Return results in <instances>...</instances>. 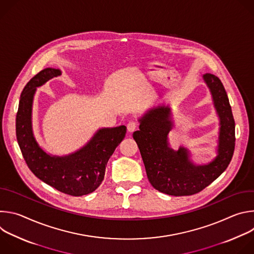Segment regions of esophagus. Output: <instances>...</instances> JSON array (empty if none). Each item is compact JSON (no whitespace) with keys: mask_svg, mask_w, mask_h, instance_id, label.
Instances as JSON below:
<instances>
[{"mask_svg":"<svg viewBox=\"0 0 254 254\" xmlns=\"http://www.w3.org/2000/svg\"><path fill=\"white\" fill-rule=\"evenodd\" d=\"M127 131H128V132H132V131L135 130V128L137 127V123L134 122V121H130V122L127 123Z\"/></svg>","mask_w":254,"mask_h":254,"instance_id":"1","label":"esophagus"}]
</instances>
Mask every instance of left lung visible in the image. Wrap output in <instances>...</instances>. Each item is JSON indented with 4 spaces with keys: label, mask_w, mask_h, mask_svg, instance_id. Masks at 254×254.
<instances>
[{
    "label": "left lung",
    "mask_w": 254,
    "mask_h": 254,
    "mask_svg": "<svg viewBox=\"0 0 254 254\" xmlns=\"http://www.w3.org/2000/svg\"><path fill=\"white\" fill-rule=\"evenodd\" d=\"M203 79L210 89L214 106L220 120L216 158L207 165L196 166L189 159L186 148L174 151L169 146L172 128L170 108L158 106L144 114L139 129L132 136L137 143L147 176L152 186L172 196H189L199 193L228 167L235 148V122L225 88L221 80L206 73Z\"/></svg>",
    "instance_id": "obj_1"
}]
</instances>
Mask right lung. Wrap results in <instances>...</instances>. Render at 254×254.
I'll return each mask as SVG.
<instances>
[{
    "label": "right lung",
    "mask_w": 254,
    "mask_h": 254,
    "mask_svg": "<svg viewBox=\"0 0 254 254\" xmlns=\"http://www.w3.org/2000/svg\"><path fill=\"white\" fill-rule=\"evenodd\" d=\"M61 71L45 68L24 87L16 117V135L31 172L47 185L71 196L92 193L101 184L106 164L125 138L127 127L100 128L83 148L64 157L50 156L36 141L32 128V106L36 88Z\"/></svg>",
    "instance_id": "1"
}]
</instances>
